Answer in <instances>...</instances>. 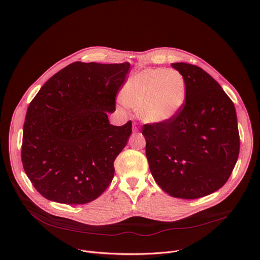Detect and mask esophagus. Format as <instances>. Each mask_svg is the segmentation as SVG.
<instances>
[{
	"instance_id": "esophagus-1",
	"label": "esophagus",
	"mask_w": 260,
	"mask_h": 260,
	"mask_svg": "<svg viewBox=\"0 0 260 260\" xmlns=\"http://www.w3.org/2000/svg\"><path fill=\"white\" fill-rule=\"evenodd\" d=\"M139 132V124L138 123H134L133 124V133L137 134Z\"/></svg>"
}]
</instances>
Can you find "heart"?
<instances>
[{
	"mask_svg": "<svg viewBox=\"0 0 260 260\" xmlns=\"http://www.w3.org/2000/svg\"><path fill=\"white\" fill-rule=\"evenodd\" d=\"M121 102L147 123H165L177 117L187 101V84L174 69H145L124 83Z\"/></svg>",
	"mask_w": 260,
	"mask_h": 260,
	"instance_id": "b5f03b06",
	"label": "heart"
}]
</instances>
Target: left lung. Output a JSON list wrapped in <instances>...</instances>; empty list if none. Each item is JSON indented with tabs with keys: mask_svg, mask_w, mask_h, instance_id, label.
Returning <instances> with one entry per match:
<instances>
[{
	"mask_svg": "<svg viewBox=\"0 0 260 260\" xmlns=\"http://www.w3.org/2000/svg\"><path fill=\"white\" fill-rule=\"evenodd\" d=\"M187 101L165 123L143 125L146 156L159 187L173 198L209 196L229 180L240 152L236 108L218 82L198 66L175 62Z\"/></svg>",
	"mask_w": 260,
	"mask_h": 260,
	"instance_id": "8db88e82",
	"label": "left lung"
}]
</instances>
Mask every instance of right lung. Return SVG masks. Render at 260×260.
I'll return each mask as SVG.
<instances>
[{"label": "right lung", "instance_id": "right-lung-1", "mask_svg": "<svg viewBox=\"0 0 260 260\" xmlns=\"http://www.w3.org/2000/svg\"><path fill=\"white\" fill-rule=\"evenodd\" d=\"M129 62H73L53 75L30 102L21 160L45 199L82 205L112 182L114 160L132 135V121L110 124Z\"/></svg>", "mask_w": 260, "mask_h": 260}]
</instances>
